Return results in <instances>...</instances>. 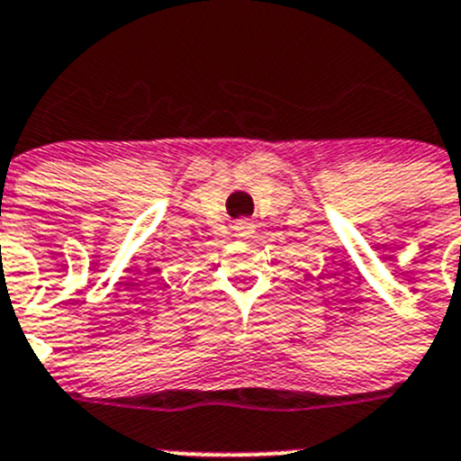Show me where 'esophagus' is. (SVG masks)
<instances>
[{
  "label": "esophagus",
  "mask_w": 461,
  "mask_h": 461,
  "mask_svg": "<svg viewBox=\"0 0 461 461\" xmlns=\"http://www.w3.org/2000/svg\"><path fill=\"white\" fill-rule=\"evenodd\" d=\"M234 230L239 236H250L252 231H255V225H252L250 221H236Z\"/></svg>",
  "instance_id": "esophagus-1"
}]
</instances>
